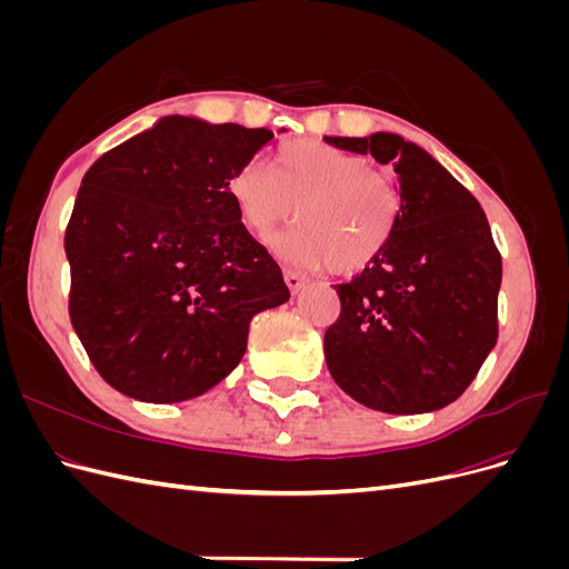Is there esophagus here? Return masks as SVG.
Here are the masks:
<instances>
[{"instance_id": "34e87169", "label": "esophagus", "mask_w": 569, "mask_h": 569, "mask_svg": "<svg viewBox=\"0 0 569 569\" xmlns=\"http://www.w3.org/2000/svg\"><path fill=\"white\" fill-rule=\"evenodd\" d=\"M284 282H287L291 295H299V291L308 284V278L297 270H284Z\"/></svg>"}]
</instances>
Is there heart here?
I'll return each instance as SVG.
<instances>
[{"mask_svg":"<svg viewBox=\"0 0 569 569\" xmlns=\"http://www.w3.org/2000/svg\"><path fill=\"white\" fill-rule=\"evenodd\" d=\"M228 192L258 242L295 216L299 228L282 242L284 253L303 266H327L335 274L375 263L403 209L401 187L389 173L360 153L318 140L284 142L274 151L272 170L261 161L242 163Z\"/></svg>","mask_w":569,"mask_h":569,"instance_id":"heart-1","label":"heart"}]
</instances>
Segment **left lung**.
I'll return each mask as SVG.
<instances>
[{
  "instance_id": "1",
  "label": "left lung",
  "mask_w": 569,
  "mask_h": 569,
  "mask_svg": "<svg viewBox=\"0 0 569 569\" xmlns=\"http://www.w3.org/2000/svg\"><path fill=\"white\" fill-rule=\"evenodd\" d=\"M391 163L403 209L389 247L351 282L325 332L335 382L368 408L412 416L453 403L498 339L501 253L479 201L391 132L325 137Z\"/></svg>"
}]
</instances>
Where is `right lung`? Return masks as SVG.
<instances>
[{
	"instance_id": "add662e5",
	"label": "right lung",
	"mask_w": 569,
	"mask_h": 569,
	"mask_svg": "<svg viewBox=\"0 0 569 569\" xmlns=\"http://www.w3.org/2000/svg\"><path fill=\"white\" fill-rule=\"evenodd\" d=\"M270 140L266 128L166 116L84 173L63 239L68 316L120 393L178 403L209 391L242 360L251 318L289 299L228 192Z\"/></svg>"
}]
</instances>
